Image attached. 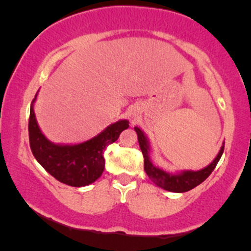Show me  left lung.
Wrapping results in <instances>:
<instances>
[{
	"label": "left lung",
	"mask_w": 251,
	"mask_h": 251,
	"mask_svg": "<svg viewBox=\"0 0 251 251\" xmlns=\"http://www.w3.org/2000/svg\"><path fill=\"white\" fill-rule=\"evenodd\" d=\"M135 131L137 132L138 136V143H140L142 154H143L144 158V171L148 175L149 178L154 182L155 184H158L159 187L164 188L165 191L169 192H175V193H183V192H188L191 189H193L194 187H197L198 184H201V182H204L207 177L210 176V174L214 171V169L216 168L217 163H219L220 158H221L222 153H224L225 144L220 149L219 154L215 158V160L210 164L209 166L203 169L201 171H184L181 174H168L164 170H160L159 168L151 164V159H149L148 151H149V144L147 141L146 136L142 132L138 127H135Z\"/></svg>",
	"instance_id": "8db88e82"
}]
</instances>
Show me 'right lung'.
I'll use <instances>...</instances> for the list:
<instances>
[{
	"mask_svg": "<svg viewBox=\"0 0 251 251\" xmlns=\"http://www.w3.org/2000/svg\"><path fill=\"white\" fill-rule=\"evenodd\" d=\"M127 127L128 121L120 120L83 143L75 146L53 144L40 131L31 104L29 118L30 148L42 168L55 179L68 186L83 187L100 178L104 170L103 153L105 148L118 140L120 133Z\"/></svg>",
	"mask_w": 251,
	"mask_h": 251,
	"instance_id": "1",
	"label": "right lung"
}]
</instances>
